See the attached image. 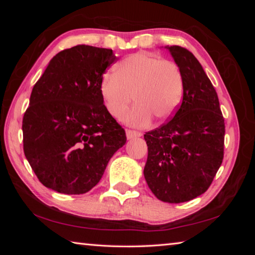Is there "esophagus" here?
<instances>
[{
  "instance_id": "34e87169",
  "label": "esophagus",
  "mask_w": 255,
  "mask_h": 255,
  "mask_svg": "<svg viewBox=\"0 0 255 255\" xmlns=\"http://www.w3.org/2000/svg\"><path fill=\"white\" fill-rule=\"evenodd\" d=\"M126 136L128 139H132V138L136 137H140L141 132L140 131H136V130H130V129H127L126 130Z\"/></svg>"
}]
</instances>
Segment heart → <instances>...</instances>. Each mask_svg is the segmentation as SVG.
<instances>
[{"label":"heart","instance_id":"b5f03b06","mask_svg":"<svg viewBox=\"0 0 255 255\" xmlns=\"http://www.w3.org/2000/svg\"><path fill=\"white\" fill-rule=\"evenodd\" d=\"M183 88L182 72L174 62L146 53L128 56L116 73H105L100 81L101 97L114 118H122L135 99L137 105L125 122L136 127L147 126L153 117L157 122L171 118L182 100Z\"/></svg>","mask_w":255,"mask_h":255}]
</instances>
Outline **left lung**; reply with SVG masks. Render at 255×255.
I'll list each match as a JSON object with an SVG mask.
<instances>
[{
  "mask_svg": "<svg viewBox=\"0 0 255 255\" xmlns=\"http://www.w3.org/2000/svg\"><path fill=\"white\" fill-rule=\"evenodd\" d=\"M183 75V99L174 117L146 132L144 176L157 199L192 200L207 191L224 157L225 124L216 90L201 64L180 46H165Z\"/></svg>",
  "mask_w": 255,
  "mask_h": 255,
  "instance_id": "1",
  "label": "left lung"
}]
</instances>
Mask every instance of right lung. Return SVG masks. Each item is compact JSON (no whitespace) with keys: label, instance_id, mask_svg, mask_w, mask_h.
<instances>
[{"label":"right lung","instance_id":"obj_1","mask_svg":"<svg viewBox=\"0 0 255 255\" xmlns=\"http://www.w3.org/2000/svg\"><path fill=\"white\" fill-rule=\"evenodd\" d=\"M116 60L111 49L77 45L54 56L34 84L22 120L23 150L45 187L65 195L90 191L126 144L100 93L101 77Z\"/></svg>","mask_w":255,"mask_h":255}]
</instances>
